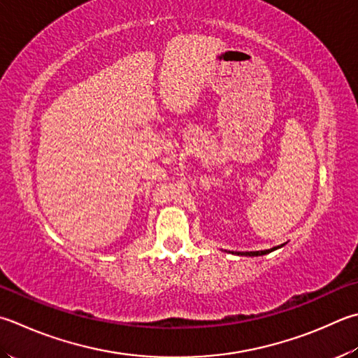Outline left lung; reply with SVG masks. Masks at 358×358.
Here are the masks:
<instances>
[{"instance_id":"8db88e82","label":"left lung","mask_w":358,"mask_h":358,"mask_svg":"<svg viewBox=\"0 0 358 358\" xmlns=\"http://www.w3.org/2000/svg\"><path fill=\"white\" fill-rule=\"evenodd\" d=\"M284 245H280V246H274V248H271V249H266V251H251V252H232V254H237V255H246V257H259V255H265V254H269V252H273V251H275V249H279V248H282Z\"/></svg>"}]
</instances>
